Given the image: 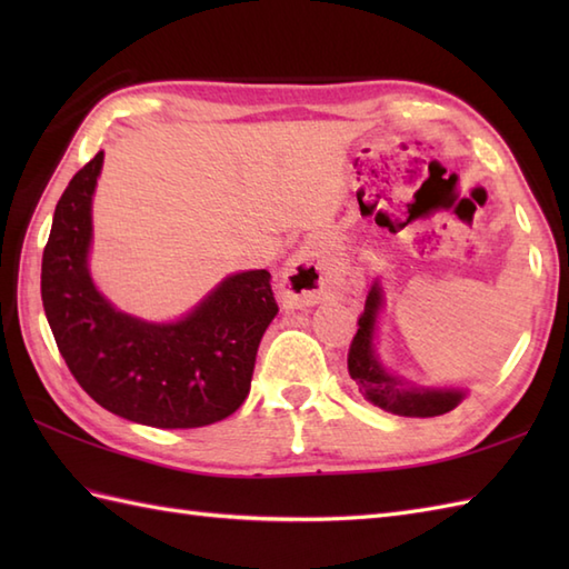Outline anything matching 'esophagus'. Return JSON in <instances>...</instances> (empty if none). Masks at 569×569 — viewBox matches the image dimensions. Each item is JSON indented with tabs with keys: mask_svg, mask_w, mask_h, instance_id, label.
Wrapping results in <instances>:
<instances>
[{
	"mask_svg": "<svg viewBox=\"0 0 569 569\" xmlns=\"http://www.w3.org/2000/svg\"><path fill=\"white\" fill-rule=\"evenodd\" d=\"M330 276L320 269V261L310 249H300L283 266L278 278V296L286 306H316L330 293Z\"/></svg>",
	"mask_w": 569,
	"mask_h": 569,
	"instance_id": "1",
	"label": "esophagus"
}]
</instances>
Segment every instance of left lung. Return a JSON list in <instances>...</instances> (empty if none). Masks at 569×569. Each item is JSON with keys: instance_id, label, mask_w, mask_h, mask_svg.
I'll list each match as a JSON object with an SVG mask.
<instances>
[{"instance_id": "1", "label": "left lung", "mask_w": 569, "mask_h": 569, "mask_svg": "<svg viewBox=\"0 0 569 569\" xmlns=\"http://www.w3.org/2000/svg\"><path fill=\"white\" fill-rule=\"evenodd\" d=\"M383 308V288L379 281H373L367 296L365 312L359 316V330L349 345L347 369L349 377L359 386L361 396L369 403L389 410L393 416L406 418H432L450 413L452 408L465 401L467 391L455 389V386H422L408 381L398 373L389 371L377 355V322Z\"/></svg>"}]
</instances>
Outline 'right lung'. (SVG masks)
<instances>
[{"instance_id": "1", "label": "right lung", "mask_w": 569, "mask_h": 569, "mask_svg": "<svg viewBox=\"0 0 569 569\" xmlns=\"http://www.w3.org/2000/svg\"><path fill=\"white\" fill-rule=\"evenodd\" d=\"M104 153L60 196L43 249L41 300L72 377L110 413L151 428H202L244 403L278 306L266 269L227 276L176 322L117 310L90 276L92 196Z\"/></svg>"}]
</instances>
